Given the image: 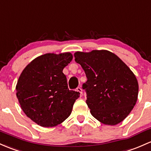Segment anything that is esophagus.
I'll list each match as a JSON object with an SVG mask.
<instances>
[{
  "label": "esophagus",
  "instance_id": "1",
  "mask_svg": "<svg viewBox=\"0 0 151 151\" xmlns=\"http://www.w3.org/2000/svg\"><path fill=\"white\" fill-rule=\"evenodd\" d=\"M77 92H79V93H81V94H82V89L81 88V87H77Z\"/></svg>",
  "mask_w": 151,
  "mask_h": 151
}]
</instances>
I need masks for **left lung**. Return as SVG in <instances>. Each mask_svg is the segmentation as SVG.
I'll use <instances>...</instances> for the list:
<instances>
[{
    "instance_id": "obj_1",
    "label": "left lung",
    "mask_w": 151,
    "mask_h": 151,
    "mask_svg": "<svg viewBox=\"0 0 151 151\" xmlns=\"http://www.w3.org/2000/svg\"><path fill=\"white\" fill-rule=\"evenodd\" d=\"M87 81L82 84L87 102L94 118L105 125L122 122L137 102L138 83L135 74L115 54L93 50L74 54Z\"/></svg>"
}]
</instances>
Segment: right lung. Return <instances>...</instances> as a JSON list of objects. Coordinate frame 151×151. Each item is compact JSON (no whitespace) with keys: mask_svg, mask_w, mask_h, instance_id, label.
<instances>
[{"mask_svg":"<svg viewBox=\"0 0 151 151\" xmlns=\"http://www.w3.org/2000/svg\"><path fill=\"white\" fill-rule=\"evenodd\" d=\"M71 53L46 54L29 63L16 84V96L27 117L42 127H54L70 115L80 96L69 90L63 69L72 60Z\"/></svg>","mask_w":151,"mask_h":151,"instance_id":"1","label":"right lung"}]
</instances>
